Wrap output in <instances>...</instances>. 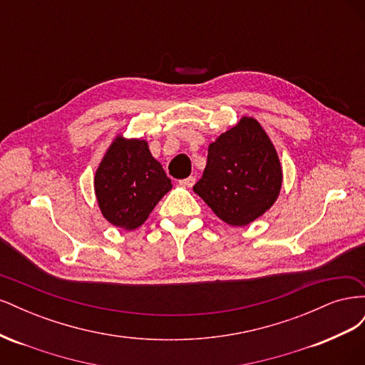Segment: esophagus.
Returning <instances> with one entry per match:
<instances>
[{
	"mask_svg": "<svg viewBox=\"0 0 365 365\" xmlns=\"http://www.w3.org/2000/svg\"><path fill=\"white\" fill-rule=\"evenodd\" d=\"M195 181H196L195 176H189V178L181 180V181H180V185H182V187H187V189H190V187H193Z\"/></svg>",
	"mask_w": 365,
	"mask_h": 365,
	"instance_id": "1",
	"label": "esophagus"
}]
</instances>
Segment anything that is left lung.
<instances>
[{
    "instance_id": "left-lung-1",
    "label": "left lung",
    "mask_w": 365,
    "mask_h": 365,
    "mask_svg": "<svg viewBox=\"0 0 365 365\" xmlns=\"http://www.w3.org/2000/svg\"><path fill=\"white\" fill-rule=\"evenodd\" d=\"M282 181L272 141L256 118L245 115L208 146L207 165L193 192L225 224L245 227L277 201Z\"/></svg>"
}]
</instances>
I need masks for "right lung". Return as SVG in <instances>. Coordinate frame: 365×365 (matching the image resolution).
I'll return each mask as SVG.
<instances>
[{"instance_id":"obj_1","label":"right lung","mask_w":365,"mask_h":365,"mask_svg":"<svg viewBox=\"0 0 365 365\" xmlns=\"http://www.w3.org/2000/svg\"><path fill=\"white\" fill-rule=\"evenodd\" d=\"M170 189L172 181L152 157L148 141L121 134L105 152L94 176V192L103 217L128 231L145 224Z\"/></svg>"}]
</instances>
